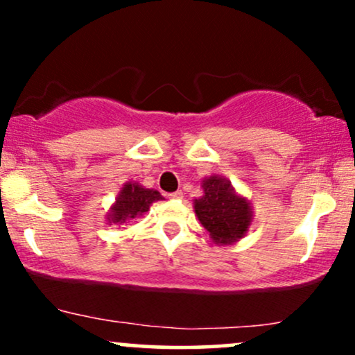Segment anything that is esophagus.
I'll return each instance as SVG.
<instances>
[{
	"mask_svg": "<svg viewBox=\"0 0 355 355\" xmlns=\"http://www.w3.org/2000/svg\"><path fill=\"white\" fill-rule=\"evenodd\" d=\"M168 197L172 198V200H182V198H183V191L182 190H177V191H173V193H170Z\"/></svg>",
	"mask_w": 355,
	"mask_h": 355,
	"instance_id": "obj_1",
	"label": "esophagus"
}]
</instances>
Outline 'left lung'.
I'll return each instance as SVG.
<instances>
[{"label":"left lung","instance_id":"1","mask_svg":"<svg viewBox=\"0 0 355 355\" xmlns=\"http://www.w3.org/2000/svg\"><path fill=\"white\" fill-rule=\"evenodd\" d=\"M202 189L203 195L195 198L193 209L211 242L227 245L245 237L254 220L250 200L240 195L230 180L218 175L203 178Z\"/></svg>","mask_w":355,"mask_h":355}]
</instances>
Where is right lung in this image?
<instances>
[{
  "instance_id": "right-lung-1",
  "label": "right lung",
  "mask_w": 355,
  "mask_h": 355,
  "mask_svg": "<svg viewBox=\"0 0 355 355\" xmlns=\"http://www.w3.org/2000/svg\"><path fill=\"white\" fill-rule=\"evenodd\" d=\"M158 200H164L160 191L145 189L138 182H126L118 191L115 203L107 211V223L108 225H113V223L123 225L130 220L141 217L145 211L150 210L152 203Z\"/></svg>"
}]
</instances>
